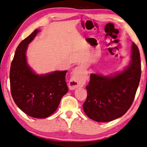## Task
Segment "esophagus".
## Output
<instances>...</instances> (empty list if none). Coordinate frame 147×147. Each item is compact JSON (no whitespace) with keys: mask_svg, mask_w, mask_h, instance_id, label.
I'll return each instance as SVG.
<instances>
[{"mask_svg":"<svg viewBox=\"0 0 147 147\" xmlns=\"http://www.w3.org/2000/svg\"><path fill=\"white\" fill-rule=\"evenodd\" d=\"M84 73H85V66L83 65H80L74 69L70 81L69 83V87L70 89H75L81 86L82 80H83Z\"/></svg>","mask_w":147,"mask_h":147,"instance_id":"obj_1","label":"esophagus"}]
</instances>
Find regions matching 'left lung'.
Wrapping results in <instances>:
<instances>
[{"label":"left lung","instance_id":"obj_1","mask_svg":"<svg viewBox=\"0 0 147 147\" xmlns=\"http://www.w3.org/2000/svg\"><path fill=\"white\" fill-rule=\"evenodd\" d=\"M141 74L140 53L133 43L131 61L123 71L107 76L90 74L86 86L87 98L83 105L85 114L100 122H110L124 115L134 102Z\"/></svg>","mask_w":147,"mask_h":147}]
</instances>
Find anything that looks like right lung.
<instances>
[{
    "mask_svg": "<svg viewBox=\"0 0 147 147\" xmlns=\"http://www.w3.org/2000/svg\"><path fill=\"white\" fill-rule=\"evenodd\" d=\"M38 32L36 29L17 47L11 64L9 81L11 96L19 109L30 117L45 119L57 110L68 88L65 78L66 70L38 75L28 64V45Z\"/></svg>",
    "mask_w": 147,
    "mask_h": 147,
    "instance_id": "1",
    "label": "right lung"
}]
</instances>
